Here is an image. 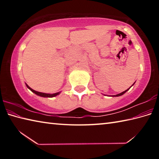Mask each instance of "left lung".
Returning <instances> with one entry per match:
<instances>
[{
    "mask_svg": "<svg viewBox=\"0 0 159 159\" xmlns=\"http://www.w3.org/2000/svg\"><path fill=\"white\" fill-rule=\"evenodd\" d=\"M129 89H130V88H128V89H127L126 90H125V91H123V92H122L121 93H120V94H118V95H114V97L115 96V97H118V96H120V95H123V94H124L126 91H128Z\"/></svg>",
    "mask_w": 159,
    "mask_h": 159,
    "instance_id": "obj_1",
    "label": "left lung"
}]
</instances>
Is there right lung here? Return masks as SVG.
I'll use <instances>...</instances> for the list:
<instances>
[{"label": "right lung", "mask_w": 159, "mask_h": 159, "mask_svg": "<svg viewBox=\"0 0 159 159\" xmlns=\"http://www.w3.org/2000/svg\"><path fill=\"white\" fill-rule=\"evenodd\" d=\"M26 87H27L29 90H31L32 92L36 94V95H39V96H41V97H43V98H52V97H55V96H57V95H59V94H60V92L57 93H54V94H48V93H40V92H38V91H36V90H34L32 89V88H31L30 87H29V86L27 84H26Z\"/></svg>", "instance_id": "add662e5"}]
</instances>
